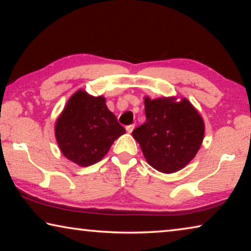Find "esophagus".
I'll list each match as a JSON object with an SVG mask.
<instances>
[{
  "label": "esophagus",
  "instance_id": "34e87169",
  "mask_svg": "<svg viewBox=\"0 0 251 251\" xmlns=\"http://www.w3.org/2000/svg\"><path fill=\"white\" fill-rule=\"evenodd\" d=\"M134 128H135V125L133 124V125H128V126H127L126 127V130H127V133H131V131H133L134 130Z\"/></svg>",
  "mask_w": 251,
  "mask_h": 251
}]
</instances>
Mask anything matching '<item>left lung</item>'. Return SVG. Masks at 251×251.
<instances>
[{"label": "left lung", "mask_w": 251, "mask_h": 251, "mask_svg": "<svg viewBox=\"0 0 251 251\" xmlns=\"http://www.w3.org/2000/svg\"><path fill=\"white\" fill-rule=\"evenodd\" d=\"M146 121L133 130L147 163L164 174L176 173L190 163L201 148L205 123L187 99L146 96Z\"/></svg>", "instance_id": "1"}]
</instances>
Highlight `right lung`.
<instances>
[{
    "mask_svg": "<svg viewBox=\"0 0 251 251\" xmlns=\"http://www.w3.org/2000/svg\"><path fill=\"white\" fill-rule=\"evenodd\" d=\"M126 130L106 106L104 96L78 90L67 100L55 123L62 154L80 167L96 164Z\"/></svg>",
    "mask_w": 251,
    "mask_h": 251,
    "instance_id": "add662e5",
    "label": "right lung"
}]
</instances>
